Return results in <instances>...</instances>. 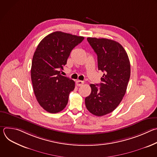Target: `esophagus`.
I'll list each match as a JSON object with an SVG mask.
<instances>
[{
	"label": "esophagus",
	"mask_w": 157,
	"mask_h": 157,
	"mask_svg": "<svg viewBox=\"0 0 157 157\" xmlns=\"http://www.w3.org/2000/svg\"><path fill=\"white\" fill-rule=\"evenodd\" d=\"M84 84V82L82 81H81V80H77L76 81V84L77 86H82V84Z\"/></svg>",
	"instance_id": "esophagus-1"
}]
</instances>
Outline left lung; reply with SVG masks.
<instances>
[{"mask_svg": "<svg viewBox=\"0 0 157 157\" xmlns=\"http://www.w3.org/2000/svg\"><path fill=\"white\" fill-rule=\"evenodd\" d=\"M87 40L97 54L98 70L104 75L102 82L90 84L91 93L86 98L85 104L91 114L102 116L113 112L126 93L130 76V61L119 43L107 38L88 37Z\"/></svg>", "mask_w": 157, "mask_h": 157, "instance_id": "8db88e82", "label": "left lung"}]
</instances>
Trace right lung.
<instances>
[{
  "mask_svg": "<svg viewBox=\"0 0 157 157\" xmlns=\"http://www.w3.org/2000/svg\"><path fill=\"white\" fill-rule=\"evenodd\" d=\"M83 36L55 32L44 37L34 53L31 79L39 104L50 113L63 110L74 90L73 80L60 74L72 50Z\"/></svg>",
  "mask_w": 157,
  "mask_h": 157,
  "instance_id": "right-lung-1",
  "label": "right lung"
}]
</instances>
